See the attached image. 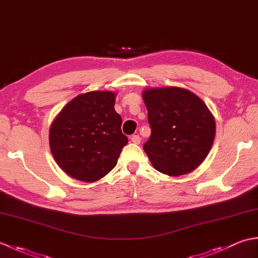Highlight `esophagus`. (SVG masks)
Returning a JSON list of instances; mask_svg holds the SVG:
<instances>
[{
  "label": "esophagus",
  "mask_w": 258,
  "mask_h": 258,
  "mask_svg": "<svg viewBox=\"0 0 258 258\" xmlns=\"http://www.w3.org/2000/svg\"><path fill=\"white\" fill-rule=\"evenodd\" d=\"M131 141H132V143H134V144H140L141 138L139 135H133V136H131Z\"/></svg>",
  "instance_id": "obj_1"
}]
</instances>
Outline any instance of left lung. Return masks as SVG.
Segmentation results:
<instances>
[{
  "label": "left lung",
  "mask_w": 258,
  "mask_h": 258,
  "mask_svg": "<svg viewBox=\"0 0 258 258\" xmlns=\"http://www.w3.org/2000/svg\"><path fill=\"white\" fill-rule=\"evenodd\" d=\"M143 100L152 133L144 151L156 171L180 176L199 167L211 151L215 119L201 98L182 87L146 89Z\"/></svg>",
  "instance_id": "left-lung-1"
}]
</instances>
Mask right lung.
Masks as SVG:
<instances>
[{"label": "right lung", "mask_w": 258, "mask_h": 258, "mask_svg": "<svg viewBox=\"0 0 258 258\" xmlns=\"http://www.w3.org/2000/svg\"><path fill=\"white\" fill-rule=\"evenodd\" d=\"M115 94L92 91L65 105L50 128V147L63 171L78 180L93 183L115 167L127 138L115 112Z\"/></svg>", "instance_id": "obj_1"}]
</instances>
